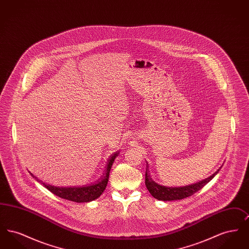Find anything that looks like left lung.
<instances>
[{
	"instance_id": "1",
	"label": "left lung",
	"mask_w": 249,
	"mask_h": 249,
	"mask_svg": "<svg viewBox=\"0 0 249 249\" xmlns=\"http://www.w3.org/2000/svg\"><path fill=\"white\" fill-rule=\"evenodd\" d=\"M222 167V166H221ZM219 169L214 172L212 176L209 178H205L201 181L190 184L188 186H183V187H166V186H161L158 183H156L154 180L150 176V172L148 169V163L146 162V171H145V186L146 189L149 191V193L154 197L155 199L159 201H177V200H182L187 197H190L196 193L197 191L202 189L207 183H209L214 176L217 175L219 172Z\"/></svg>"
}]
</instances>
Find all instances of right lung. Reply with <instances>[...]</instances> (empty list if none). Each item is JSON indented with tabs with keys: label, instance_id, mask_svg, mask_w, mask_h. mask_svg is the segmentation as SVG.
<instances>
[{
	"label": "right lung",
	"instance_id": "obj_1",
	"mask_svg": "<svg viewBox=\"0 0 249 249\" xmlns=\"http://www.w3.org/2000/svg\"><path fill=\"white\" fill-rule=\"evenodd\" d=\"M119 155V152H116L111 155L107 160L106 169L103 172V175L100 178L91 185L88 186H82V187H55L51 186L49 184H45L41 182L34 176L31 172L30 174L32 177L36 179L37 182L42 183L45 188H47L49 191H51L53 194L59 196V198L69 200V201H75V202H89L98 199L104 192V190L107 188L108 179H109V174L112 165Z\"/></svg>",
	"mask_w": 249,
	"mask_h": 249
}]
</instances>
